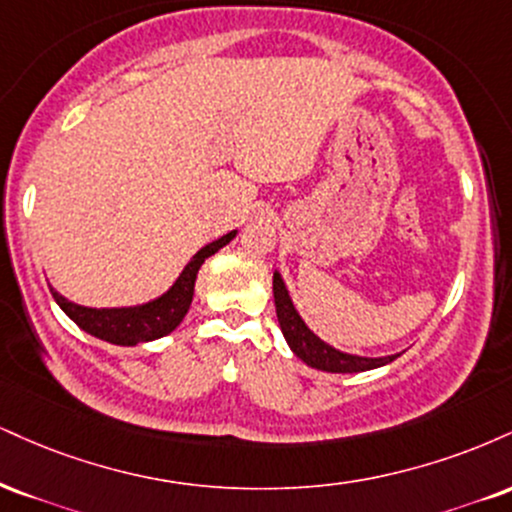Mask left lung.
<instances>
[{
    "label": "left lung",
    "mask_w": 512,
    "mask_h": 512,
    "mask_svg": "<svg viewBox=\"0 0 512 512\" xmlns=\"http://www.w3.org/2000/svg\"><path fill=\"white\" fill-rule=\"evenodd\" d=\"M274 305H276V317H279L283 338L288 341V346L305 365L322 369V372H334V374H353V372H367V369L389 365L396 360L398 355L389 357H360V355H348L341 350L326 346L324 341L312 334L307 329L303 319L291 303V295H288L286 286H283L281 276L274 274Z\"/></svg>",
    "instance_id": "obj_1"
}]
</instances>
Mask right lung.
<instances>
[{
	"instance_id": "obj_1",
	"label": "right lung",
	"mask_w": 512,
	"mask_h": 512,
	"mask_svg": "<svg viewBox=\"0 0 512 512\" xmlns=\"http://www.w3.org/2000/svg\"><path fill=\"white\" fill-rule=\"evenodd\" d=\"M236 236V231L226 233L214 243H209L186 264L181 276H178L174 286L166 291L162 298L152 300V303L138 307H112V310H97V307H83L66 300L52 288L54 300L61 310L76 322L80 329L88 334L102 338V341L116 343V346H138V343L155 341L176 329L181 319L186 317L190 303H193L195 279L200 272L202 262L209 255H214L219 248H224L229 240Z\"/></svg>"
}]
</instances>
